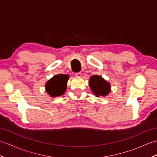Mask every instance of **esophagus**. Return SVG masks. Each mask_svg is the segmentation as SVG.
<instances>
[{"mask_svg": "<svg viewBox=\"0 0 157 157\" xmlns=\"http://www.w3.org/2000/svg\"><path fill=\"white\" fill-rule=\"evenodd\" d=\"M75 76H77V77H82V73L81 71H79V72H76L75 74Z\"/></svg>", "mask_w": 157, "mask_h": 157, "instance_id": "34e87169", "label": "esophagus"}]
</instances>
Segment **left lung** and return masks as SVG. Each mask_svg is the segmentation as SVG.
I'll return each mask as SVG.
<instances>
[{
    "mask_svg": "<svg viewBox=\"0 0 157 157\" xmlns=\"http://www.w3.org/2000/svg\"><path fill=\"white\" fill-rule=\"evenodd\" d=\"M89 85L96 96H105L110 92V83L99 75H93L90 79Z\"/></svg>",
    "mask_w": 157,
    "mask_h": 157,
    "instance_id": "left-lung-1",
    "label": "left lung"
}]
</instances>
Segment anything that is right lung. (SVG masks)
I'll return each mask as SVG.
<instances>
[{
	"mask_svg": "<svg viewBox=\"0 0 157 157\" xmlns=\"http://www.w3.org/2000/svg\"><path fill=\"white\" fill-rule=\"evenodd\" d=\"M68 78L69 76L67 75L63 74L54 76L46 83L47 92L52 97L63 95L66 90Z\"/></svg>",
	"mask_w": 157,
	"mask_h": 157,
	"instance_id": "1",
	"label": "right lung"
}]
</instances>
